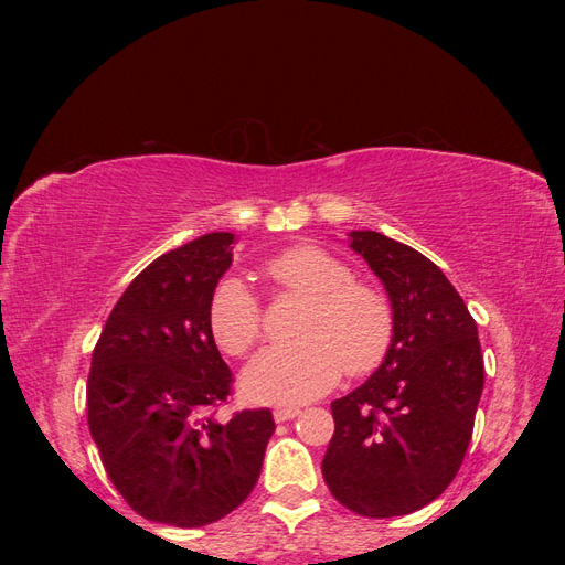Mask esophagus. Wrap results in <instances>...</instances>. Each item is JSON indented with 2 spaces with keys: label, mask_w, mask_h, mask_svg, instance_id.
Wrapping results in <instances>:
<instances>
[{
  "label": "esophagus",
  "mask_w": 565,
  "mask_h": 565,
  "mask_svg": "<svg viewBox=\"0 0 565 565\" xmlns=\"http://www.w3.org/2000/svg\"><path fill=\"white\" fill-rule=\"evenodd\" d=\"M299 413H301L299 407H276V409H273V419H276V422L280 424V422L299 417Z\"/></svg>",
  "instance_id": "esophagus-1"
}]
</instances>
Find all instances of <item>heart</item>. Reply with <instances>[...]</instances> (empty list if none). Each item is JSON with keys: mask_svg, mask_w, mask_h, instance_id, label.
Returning a JSON list of instances; mask_svg holds the SVG:
<instances>
[{"mask_svg": "<svg viewBox=\"0 0 565 565\" xmlns=\"http://www.w3.org/2000/svg\"><path fill=\"white\" fill-rule=\"evenodd\" d=\"M273 280L309 297L297 320L299 339L254 358L243 374L247 398L295 405L328 393L341 377L377 367L393 341V311L370 285L353 282L351 268L313 245L292 247L268 264ZM210 330L231 355L247 353L262 337V303L241 276L221 278L210 299Z\"/></svg>", "mask_w": 565, "mask_h": 565, "instance_id": "b5f03b06", "label": "heart"}]
</instances>
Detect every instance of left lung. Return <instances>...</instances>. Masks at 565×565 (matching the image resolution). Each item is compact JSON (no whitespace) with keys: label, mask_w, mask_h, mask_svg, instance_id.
Returning <instances> with one entry per match:
<instances>
[{"label":"left lung","mask_w":565,"mask_h":565,"mask_svg":"<svg viewBox=\"0 0 565 565\" xmlns=\"http://www.w3.org/2000/svg\"><path fill=\"white\" fill-rule=\"evenodd\" d=\"M386 289L393 341L382 365L332 401L322 476L337 502L370 519L434 502L459 471L483 393L476 322L443 270L377 231H351Z\"/></svg>","instance_id":"obj_1"}]
</instances>
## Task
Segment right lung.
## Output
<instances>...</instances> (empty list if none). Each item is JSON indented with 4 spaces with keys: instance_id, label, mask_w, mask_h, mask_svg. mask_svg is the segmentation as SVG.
I'll list each match as a JSON object with an SVG mask.
<instances>
[{
    "instance_id": "right-lung-1",
    "label": "right lung",
    "mask_w": 565,
    "mask_h": 565,
    "mask_svg": "<svg viewBox=\"0 0 565 565\" xmlns=\"http://www.w3.org/2000/svg\"><path fill=\"white\" fill-rule=\"evenodd\" d=\"M235 241L207 233L148 264L92 355V438L113 486L148 521L200 527L231 514L254 490L276 431L270 409L212 417L233 377L207 311Z\"/></svg>"
}]
</instances>
